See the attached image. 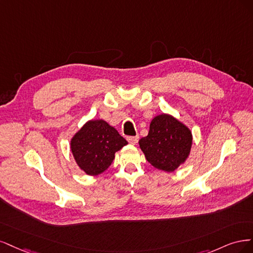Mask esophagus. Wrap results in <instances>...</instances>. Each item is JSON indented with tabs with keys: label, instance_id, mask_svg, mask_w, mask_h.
I'll return each mask as SVG.
<instances>
[{
	"label": "esophagus",
	"instance_id": "34e87169",
	"mask_svg": "<svg viewBox=\"0 0 253 253\" xmlns=\"http://www.w3.org/2000/svg\"><path fill=\"white\" fill-rule=\"evenodd\" d=\"M138 138H140V136L138 135H135V136H127V141L130 143V144H136L138 142Z\"/></svg>",
	"mask_w": 253,
	"mask_h": 253
}]
</instances>
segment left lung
Listing matches in <instances>:
<instances>
[{
    "label": "left lung",
    "mask_w": 253,
    "mask_h": 253,
    "mask_svg": "<svg viewBox=\"0 0 253 253\" xmlns=\"http://www.w3.org/2000/svg\"><path fill=\"white\" fill-rule=\"evenodd\" d=\"M138 144L153 167L170 172L188 157L192 135L190 130L176 119L161 115L151 121L148 135L142 137Z\"/></svg>",
    "instance_id": "obj_1"
}]
</instances>
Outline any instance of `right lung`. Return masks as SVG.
Instances as JSON below:
<instances>
[{"label":"right lung","instance_id":"add662e5","mask_svg":"<svg viewBox=\"0 0 253 253\" xmlns=\"http://www.w3.org/2000/svg\"><path fill=\"white\" fill-rule=\"evenodd\" d=\"M128 142L103 120L89 121L71 140V151L80 168L89 175L107 169L115 153Z\"/></svg>","mask_w":253,"mask_h":253}]
</instances>
